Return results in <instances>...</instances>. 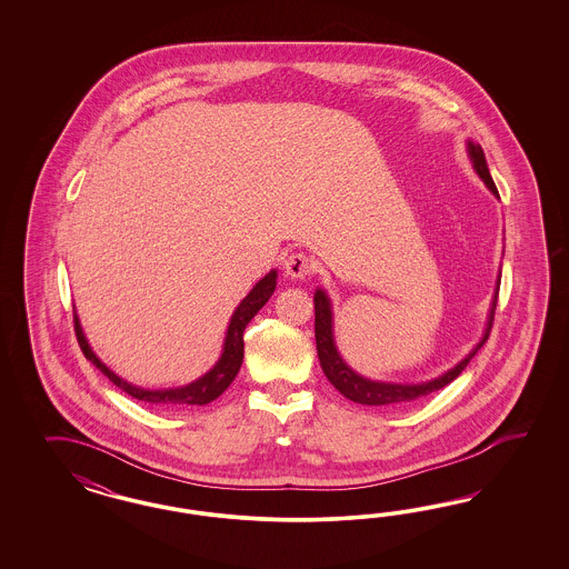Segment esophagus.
Wrapping results in <instances>:
<instances>
[{
    "label": "esophagus",
    "mask_w": 569,
    "mask_h": 569,
    "mask_svg": "<svg viewBox=\"0 0 569 569\" xmlns=\"http://www.w3.org/2000/svg\"><path fill=\"white\" fill-rule=\"evenodd\" d=\"M283 269H286V276L290 277V279H305V277H309L315 271V264H312V260L305 252H293V254L286 259V267Z\"/></svg>",
    "instance_id": "1"
}]
</instances>
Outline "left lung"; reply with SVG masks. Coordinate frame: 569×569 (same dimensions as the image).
Returning <instances> with one entry per match:
<instances>
[{"label": "left lung", "instance_id": "8db88e82", "mask_svg": "<svg viewBox=\"0 0 569 569\" xmlns=\"http://www.w3.org/2000/svg\"><path fill=\"white\" fill-rule=\"evenodd\" d=\"M467 152H469V158L473 162V169L482 177V181L488 186V190L492 191L495 196H499V190H497V186H495V181L490 177V171H488L482 146L473 143V141H467ZM497 293H495V300H492V309H490V317H488L486 333H483L482 340L467 355L463 361L455 365L452 369H448L445 376H438V378L431 379V381H423V383H390V381H376V379L362 378V376H359L357 371H352L346 365L345 359L340 357V352L336 348V340H333V312H331V302H329L328 293L323 292V290H317L315 292V340H317V355H319L321 369H323L326 378L333 383V388L340 395H345L348 400H352V402L369 405V407H388V409L413 405V402L428 397L431 392L445 388L452 379L459 378L461 371L473 359V355L482 348L483 342L490 336V328H492L495 309H497Z\"/></svg>", "mask_w": 569, "mask_h": 569}]
</instances>
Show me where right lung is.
<instances>
[{
  "label": "right lung",
  "mask_w": 569,
  "mask_h": 569,
  "mask_svg": "<svg viewBox=\"0 0 569 569\" xmlns=\"http://www.w3.org/2000/svg\"><path fill=\"white\" fill-rule=\"evenodd\" d=\"M276 286L277 271H269L241 300L240 307L233 312L227 333H224L221 359L214 362V367L202 378L191 381L188 386H179V388L148 390V388H139V386L124 381L93 355L91 346L87 345L77 312H74V331H77V340H79L87 361L93 362L106 378L110 379L114 386H119L122 392H127L129 397L138 398L141 402H148V405L160 407V409H181V407H196V405L202 407V405L212 402L214 398L221 397L229 388V383L238 376L241 361H243V329L250 323V319L264 307V302L271 298V293L276 292Z\"/></svg>",
  "instance_id": "add662e5"
}]
</instances>
